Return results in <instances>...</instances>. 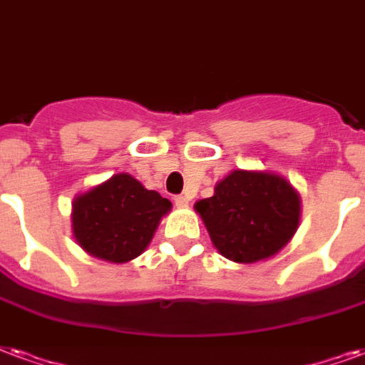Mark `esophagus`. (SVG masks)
Returning <instances> with one entry per match:
<instances>
[{
	"label": "esophagus",
	"mask_w": 365,
	"mask_h": 365,
	"mask_svg": "<svg viewBox=\"0 0 365 365\" xmlns=\"http://www.w3.org/2000/svg\"><path fill=\"white\" fill-rule=\"evenodd\" d=\"M174 205H176V207H187L189 199L187 197H183V195H178V197H174Z\"/></svg>",
	"instance_id": "34e87169"
}]
</instances>
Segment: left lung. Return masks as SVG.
Instances as JSON below:
<instances>
[{"mask_svg": "<svg viewBox=\"0 0 365 365\" xmlns=\"http://www.w3.org/2000/svg\"><path fill=\"white\" fill-rule=\"evenodd\" d=\"M195 210L216 250L237 264L262 262L285 249L302 212L299 191L268 170H232Z\"/></svg>", "mask_w": 365, "mask_h": 365, "instance_id": "1", "label": "left lung"}]
</instances>
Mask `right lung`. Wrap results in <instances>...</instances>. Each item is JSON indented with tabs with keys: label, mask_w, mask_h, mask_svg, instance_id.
<instances>
[{
	"label": "right lung",
	"mask_w": 365,
	"mask_h": 365,
	"mask_svg": "<svg viewBox=\"0 0 365 365\" xmlns=\"http://www.w3.org/2000/svg\"><path fill=\"white\" fill-rule=\"evenodd\" d=\"M172 202L120 172L76 195L72 201V237L90 257L126 264L149 247Z\"/></svg>",
	"instance_id": "1"
}]
</instances>
